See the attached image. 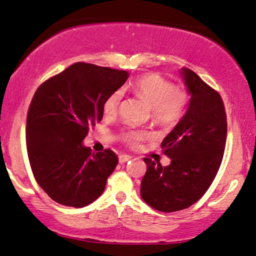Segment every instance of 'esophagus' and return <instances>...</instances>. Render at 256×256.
<instances>
[{"instance_id":"esophagus-1","label":"esophagus","mask_w":256,"mask_h":256,"mask_svg":"<svg viewBox=\"0 0 256 256\" xmlns=\"http://www.w3.org/2000/svg\"><path fill=\"white\" fill-rule=\"evenodd\" d=\"M130 159H132V156H129V154H120L119 156V162L120 164L127 162V161H129Z\"/></svg>"}]
</instances>
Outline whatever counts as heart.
<instances>
[{
	"instance_id": "b5f03b06",
	"label": "heart",
	"mask_w": 256,
	"mask_h": 256,
	"mask_svg": "<svg viewBox=\"0 0 256 256\" xmlns=\"http://www.w3.org/2000/svg\"><path fill=\"white\" fill-rule=\"evenodd\" d=\"M132 92L143 100L151 108L153 119L162 124H172L183 116L188 103V94L183 89L175 88L170 81L158 74H146L132 84ZM124 97V92L118 89L110 94L103 103L106 116H116ZM150 134L144 130H132L122 132L121 138L130 146H137L146 140Z\"/></svg>"
}]
</instances>
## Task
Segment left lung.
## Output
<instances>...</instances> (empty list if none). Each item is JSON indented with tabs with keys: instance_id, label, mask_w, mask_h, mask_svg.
<instances>
[{
	"instance_id": "8db88e82",
	"label": "left lung",
	"mask_w": 256,
	"mask_h": 256,
	"mask_svg": "<svg viewBox=\"0 0 256 256\" xmlns=\"http://www.w3.org/2000/svg\"><path fill=\"white\" fill-rule=\"evenodd\" d=\"M180 74L190 94L188 111L164 137L161 148L170 164L144 158L146 172L140 196L156 210H186L202 198L221 166L226 142V116L221 96L194 70Z\"/></svg>"
}]
</instances>
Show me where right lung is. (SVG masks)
Instances as JSON below:
<instances>
[{"instance_id":"add662e5","label":"right lung","mask_w":256,"mask_h":256,"mask_svg":"<svg viewBox=\"0 0 256 256\" xmlns=\"http://www.w3.org/2000/svg\"><path fill=\"white\" fill-rule=\"evenodd\" d=\"M127 70L76 62L43 82L30 102L26 144L33 175L51 199L84 207L103 194L118 164L112 150L92 152L84 140L103 119V103Z\"/></svg>"}]
</instances>
